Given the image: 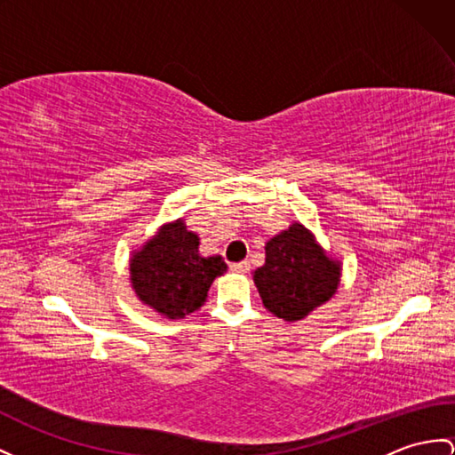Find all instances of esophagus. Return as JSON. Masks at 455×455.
<instances>
[{
    "label": "esophagus",
    "mask_w": 455,
    "mask_h": 455,
    "mask_svg": "<svg viewBox=\"0 0 455 455\" xmlns=\"http://www.w3.org/2000/svg\"><path fill=\"white\" fill-rule=\"evenodd\" d=\"M231 270H234V272H241V274H247V272L251 270V264H249V260L234 262V264H231Z\"/></svg>",
    "instance_id": "esophagus-1"
}]
</instances>
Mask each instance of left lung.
I'll list each match as a JSON object with an SVG mask.
<instances>
[{
    "label": "left lung",
    "instance_id": "1",
    "mask_svg": "<svg viewBox=\"0 0 455 455\" xmlns=\"http://www.w3.org/2000/svg\"><path fill=\"white\" fill-rule=\"evenodd\" d=\"M252 278L264 307L295 323L336 293L339 264L326 257L311 231L293 224L266 243L264 266Z\"/></svg>",
    "mask_w": 455,
    "mask_h": 455
}]
</instances>
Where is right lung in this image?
I'll return each instance as SVG.
<instances>
[{
    "mask_svg": "<svg viewBox=\"0 0 455 455\" xmlns=\"http://www.w3.org/2000/svg\"><path fill=\"white\" fill-rule=\"evenodd\" d=\"M228 270L224 259L201 257L198 237L183 220L164 226L131 259L132 290L144 305L168 318H183L204 303L210 285Z\"/></svg>",
    "mask_w": 455,
    "mask_h": 455,
    "instance_id": "1",
    "label": "right lung"
}]
</instances>
